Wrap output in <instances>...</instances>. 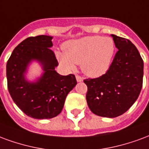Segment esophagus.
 Returning <instances> with one entry per match:
<instances>
[{
  "mask_svg": "<svg viewBox=\"0 0 149 149\" xmlns=\"http://www.w3.org/2000/svg\"><path fill=\"white\" fill-rule=\"evenodd\" d=\"M76 80H77V82H82L83 81V78L79 75H76Z\"/></svg>",
  "mask_w": 149,
  "mask_h": 149,
  "instance_id": "1",
  "label": "esophagus"
}]
</instances>
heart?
I'll list each match as a JSON object with an SVG mask.
<instances>
[{
  "label": "heart",
  "instance_id": "b5f03b06",
  "mask_svg": "<svg viewBox=\"0 0 149 149\" xmlns=\"http://www.w3.org/2000/svg\"><path fill=\"white\" fill-rule=\"evenodd\" d=\"M115 50L114 41L112 38L86 36L64 43L63 54L57 52L56 56L67 70H74V64H81L83 73L97 78L109 70Z\"/></svg>",
  "mask_w": 149,
  "mask_h": 149
}]
</instances>
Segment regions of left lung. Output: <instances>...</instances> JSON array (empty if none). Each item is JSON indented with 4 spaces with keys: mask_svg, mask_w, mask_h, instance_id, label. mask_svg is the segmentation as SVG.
I'll use <instances>...</instances> for the list:
<instances>
[{
    "mask_svg": "<svg viewBox=\"0 0 149 149\" xmlns=\"http://www.w3.org/2000/svg\"><path fill=\"white\" fill-rule=\"evenodd\" d=\"M111 36L118 51L109 70L99 78L85 79L84 82L91 112L113 118L125 113L137 99L143 84L144 62L130 40Z\"/></svg>",
    "mask_w": 149,
    "mask_h": 149,
    "instance_id": "left-lung-1",
    "label": "left lung"
}]
</instances>
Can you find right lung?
Returning a JSON list of instances; mask_svg holds the SVG:
<instances>
[{"instance_id":"add662e5","label":"right lung","mask_w":149,"mask_h":149,"mask_svg":"<svg viewBox=\"0 0 149 149\" xmlns=\"http://www.w3.org/2000/svg\"><path fill=\"white\" fill-rule=\"evenodd\" d=\"M52 38L42 35L23 40L6 65L11 97L26 115L35 119H50L59 114L67 94L77 84L74 74L61 75L55 70L58 61L51 50ZM33 61L40 64L43 73L36 81H29L26 74Z\"/></svg>"}]
</instances>
